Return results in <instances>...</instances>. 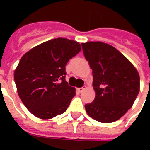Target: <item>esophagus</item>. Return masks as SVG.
Masks as SVG:
<instances>
[{"instance_id": "obj_1", "label": "esophagus", "mask_w": 150, "mask_h": 150, "mask_svg": "<svg viewBox=\"0 0 150 150\" xmlns=\"http://www.w3.org/2000/svg\"><path fill=\"white\" fill-rule=\"evenodd\" d=\"M84 89H85V87H82V88H78L77 90L79 92V93H82V92L83 91Z\"/></svg>"}]
</instances>
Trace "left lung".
Listing matches in <instances>:
<instances>
[{
    "label": "left lung",
    "instance_id": "left-lung-1",
    "mask_svg": "<svg viewBox=\"0 0 150 150\" xmlns=\"http://www.w3.org/2000/svg\"><path fill=\"white\" fill-rule=\"evenodd\" d=\"M84 56L93 70L96 93L85 105L89 117L101 123L117 121L132 107L140 89L137 69L113 46L103 42L82 43Z\"/></svg>",
    "mask_w": 150,
    "mask_h": 150
}]
</instances>
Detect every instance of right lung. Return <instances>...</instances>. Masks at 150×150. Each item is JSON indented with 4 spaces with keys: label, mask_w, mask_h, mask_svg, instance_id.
Here are the masks:
<instances>
[{
    "label": "right lung",
    "mask_w": 150,
    "mask_h": 150,
    "mask_svg": "<svg viewBox=\"0 0 150 150\" xmlns=\"http://www.w3.org/2000/svg\"><path fill=\"white\" fill-rule=\"evenodd\" d=\"M79 42L58 37L26 52L14 73L20 99L29 112L51 119L66 111L75 89L65 81V66L81 50Z\"/></svg>",
    "instance_id": "add662e5"
}]
</instances>
